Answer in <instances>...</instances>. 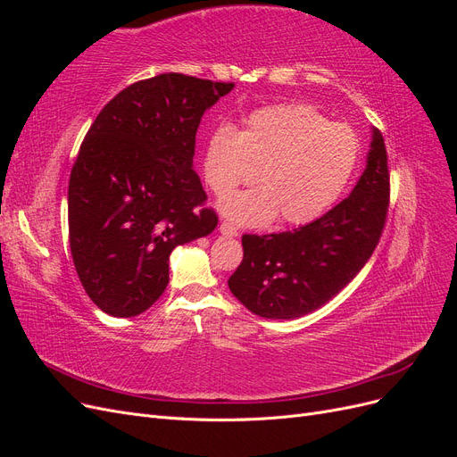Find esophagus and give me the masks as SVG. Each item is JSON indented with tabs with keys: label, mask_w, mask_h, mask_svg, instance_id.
Instances as JSON below:
<instances>
[{
	"label": "esophagus",
	"mask_w": 457,
	"mask_h": 457,
	"mask_svg": "<svg viewBox=\"0 0 457 457\" xmlns=\"http://www.w3.org/2000/svg\"><path fill=\"white\" fill-rule=\"evenodd\" d=\"M219 230L225 234V237H238V228L234 227V225H230V223H227V220H223V223H220V227H219Z\"/></svg>",
	"instance_id": "34e87169"
}]
</instances>
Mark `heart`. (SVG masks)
I'll list each match as a JSON object with an SVG mask.
<instances>
[{
	"instance_id": "obj_1",
	"label": "heart",
	"mask_w": 457,
	"mask_h": 457,
	"mask_svg": "<svg viewBox=\"0 0 457 457\" xmlns=\"http://www.w3.org/2000/svg\"><path fill=\"white\" fill-rule=\"evenodd\" d=\"M361 160V139L347 123H331L311 104L253 110L244 129L223 126L205 148V181L219 198L255 181L262 188L223 204L238 223L261 225L280 213L289 225L311 223L347 188Z\"/></svg>"
}]
</instances>
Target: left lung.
<instances>
[{
    "mask_svg": "<svg viewBox=\"0 0 457 457\" xmlns=\"http://www.w3.org/2000/svg\"><path fill=\"white\" fill-rule=\"evenodd\" d=\"M391 173L379 129L353 195L309 225L244 234V259L228 278L242 305L265 318L309 314L337 295L371 257L385 228Z\"/></svg>",
    "mask_w": 457,
    "mask_h": 457,
    "instance_id": "left-lung-1",
    "label": "left lung"
}]
</instances>
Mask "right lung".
<instances>
[{"mask_svg":"<svg viewBox=\"0 0 457 457\" xmlns=\"http://www.w3.org/2000/svg\"><path fill=\"white\" fill-rule=\"evenodd\" d=\"M232 87L160 74L120 91L91 123L68 183V238L103 312L150 309L168 287L173 247L217 227L192 158L204 112Z\"/></svg>","mask_w":457,"mask_h":457,"instance_id":"add662e5","label":"right lung"}]
</instances>
